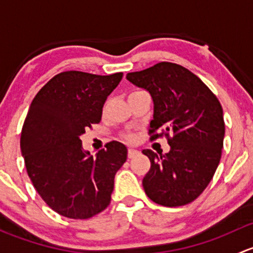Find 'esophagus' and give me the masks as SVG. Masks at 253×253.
<instances>
[{"instance_id": "esophagus-1", "label": "esophagus", "mask_w": 253, "mask_h": 253, "mask_svg": "<svg viewBox=\"0 0 253 253\" xmlns=\"http://www.w3.org/2000/svg\"><path fill=\"white\" fill-rule=\"evenodd\" d=\"M137 152H139V151L135 150V148H129V150H127V157L132 158L135 155H137Z\"/></svg>"}]
</instances>
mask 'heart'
<instances>
[{"instance_id": "b5f03b06", "label": "heart", "mask_w": 253, "mask_h": 253, "mask_svg": "<svg viewBox=\"0 0 253 253\" xmlns=\"http://www.w3.org/2000/svg\"><path fill=\"white\" fill-rule=\"evenodd\" d=\"M126 139L127 140H132V139H134V136H132V135H126Z\"/></svg>"}]
</instances>
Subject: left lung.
<instances>
[{
	"instance_id": "1",
	"label": "left lung",
	"mask_w": 253,
	"mask_h": 253,
	"mask_svg": "<svg viewBox=\"0 0 253 253\" xmlns=\"http://www.w3.org/2000/svg\"><path fill=\"white\" fill-rule=\"evenodd\" d=\"M126 79L152 97L151 140L165 135L170 146L166 155L142 151L151 161L142 180L146 195L166 207L190 204L212 180L222 157L225 124L219 101L194 73L170 62L127 73Z\"/></svg>"
}]
</instances>
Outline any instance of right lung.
I'll return each mask as SVG.
<instances>
[{"mask_svg":"<svg viewBox=\"0 0 253 253\" xmlns=\"http://www.w3.org/2000/svg\"><path fill=\"white\" fill-rule=\"evenodd\" d=\"M122 78L123 73L68 70L54 75L31 102L20 150L38 194L63 217L87 219L111 202L114 176L127 157L126 145L111 141L92 157L80 135L100 123L103 105Z\"/></svg>","mask_w":253,"mask_h":253,"instance_id":"1","label":"right lung"}]
</instances>
